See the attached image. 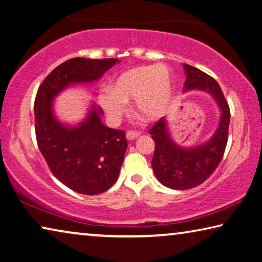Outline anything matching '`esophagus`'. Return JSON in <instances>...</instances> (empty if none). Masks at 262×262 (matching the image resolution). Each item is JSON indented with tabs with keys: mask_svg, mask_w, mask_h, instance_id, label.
I'll use <instances>...</instances> for the list:
<instances>
[{
	"mask_svg": "<svg viewBox=\"0 0 262 262\" xmlns=\"http://www.w3.org/2000/svg\"><path fill=\"white\" fill-rule=\"evenodd\" d=\"M139 136H140V132H138V131H127L126 132V138L128 140H134L136 138H138Z\"/></svg>",
	"mask_w": 262,
	"mask_h": 262,
	"instance_id": "1",
	"label": "esophagus"
}]
</instances>
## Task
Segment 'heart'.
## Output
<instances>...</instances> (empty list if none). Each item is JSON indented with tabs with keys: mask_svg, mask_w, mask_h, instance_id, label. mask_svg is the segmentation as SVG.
Returning <instances> with one entry per match:
<instances>
[{
	"mask_svg": "<svg viewBox=\"0 0 262 262\" xmlns=\"http://www.w3.org/2000/svg\"><path fill=\"white\" fill-rule=\"evenodd\" d=\"M172 99V76L166 66H141L128 69L105 87L98 102L112 121L126 112L136 100V113L146 121H157L168 112Z\"/></svg>",
	"mask_w": 262,
	"mask_h": 262,
	"instance_id": "heart-1",
	"label": "heart"
}]
</instances>
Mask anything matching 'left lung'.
I'll return each mask as SVG.
<instances>
[{
	"instance_id": "1",
	"label": "left lung",
	"mask_w": 262,
	"mask_h": 262,
	"mask_svg": "<svg viewBox=\"0 0 262 262\" xmlns=\"http://www.w3.org/2000/svg\"><path fill=\"white\" fill-rule=\"evenodd\" d=\"M186 79L183 91L198 90L213 96L220 108V123L203 145L183 147L177 145L169 132L166 117L149 130L155 143L152 167L162 185L173 190H189L204 183L212 175L223 158L228 141L230 109L216 80L199 69L183 64Z\"/></svg>"
}]
</instances>
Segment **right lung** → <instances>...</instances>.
Listing matches in <instances>:
<instances>
[{
  "instance_id": "1",
  "label": "right lung",
  "mask_w": 262,
  "mask_h": 262,
  "mask_svg": "<svg viewBox=\"0 0 262 262\" xmlns=\"http://www.w3.org/2000/svg\"><path fill=\"white\" fill-rule=\"evenodd\" d=\"M119 63L118 58L68 59L46 77L34 101L35 136L50 171L72 191L102 193L117 181L127 147L125 132L101 122L102 109L93 103L76 125L59 122L54 100L68 87L92 84Z\"/></svg>"
}]
</instances>
